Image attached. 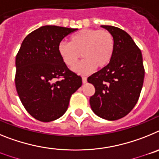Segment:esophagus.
I'll return each mask as SVG.
<instances>
[{
	"mask_svg": "<svg viewBox=\"0 0 159 159\" xmlns=\"http://www.w3.org/2000/svg\"><path fill=\"white\" fill-rule=\"evenodd\" d=\"M82 82H83V84H86V83H87V78H86V77H82Z\"/></svg>",
	"mask_w": 159,
	"mask_h": 159,
	"instance_id": "obj_1",
	"label": "esophagus"
}]
</instances>
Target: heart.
Listing matches in <instances>:
<instances>
[{"label":"heart","instance_id":"heart-1","mask_svg":"<svg viewBox=\"0 0 159 159\" xmlns=\"http://www.w3.org/2000/svg\"><path fill=\"white\" fill-rule=\"evenodd\" d=\"M115 38L107 29H85L70 37V42L61 41L58 52L64 64L73 67L81 57L84 60L74 68L80 74H87L96 68L106 67L115 52Z\"/></svg>","mask_w":159,"mask_h":159}]
</instances>
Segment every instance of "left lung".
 Returning a JSON list of instances; mask_svg holds the SVG:
<instances>
[{
	"mask_svg": "<svg viewBox=\"0 0 159 159\" xmlns=\"http://www.w3.org/2000/svg\"><path fill=\"white\" fill-rule=\"evenodd\" d=\"M101 27L113 35L115 52L106 67L88 78L95 88L90 105L99 117L117 120L130 113L137 103L145 70L141 50L127 32L111 25Z\"/></svg>",
	"mask_w": 159,
	"mask_h": 159,
	"instance_id": "1",
	"label": "left lung"
}]
</instances>
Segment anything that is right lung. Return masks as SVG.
I'll return each instance as SVG.
<instances>
[{"mask_svg": "<svg viewBox=\"0 0 159 159\" xmlns=\"http://www.w3.org/2000/svg\"><path fill=\"white\" fill-rule=\"evenodd\" d=\"M76 30L42 26L25 38L16 54V92L25 110L39 121L61 117L82 85V78L67 67L58 52L59 43Z\"/></svg>", "mask_w": 159, "mask_h": 159, "instance_id": "1", "label": "right lung"}]
</instances>
